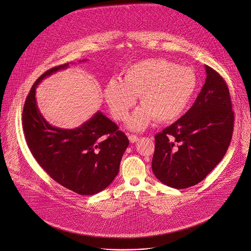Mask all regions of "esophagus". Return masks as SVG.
Segmentation results:
<instances>
[{"label":"esophagus","instance_id":"1","mask_svg":"<svg viewBox=\"0 0 251 251\" xmlns=\"http://www.w3.org/2000/svg\"><path fill=\"white\" fill-rule=\"evenodd\" d=\"M127 136H128V139H129V141H130L131 143H134V142H136V141L138 140V137H137L135 134H129V133H127Z\"/></svg>","mask_w":251,"mask_h":251}]
</instances>
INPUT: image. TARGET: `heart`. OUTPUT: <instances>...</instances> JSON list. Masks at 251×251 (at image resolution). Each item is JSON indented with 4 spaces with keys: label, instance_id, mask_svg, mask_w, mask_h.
<instances>
[{
    "label": "heart",
    "instance_id": "obj_1",
    "mask_svg": "<svg viewBox=\"0 0 251 251\" xmlns=\"http://www.w3.org/2000/svg\"><path fill=\"white\" fill-rule=\"evenodd\" d=\"M198 87L196 73L185 66L162 58L138 61L124 72V80L111 79L103 96L112 116L125 121L139 95L140 103L127 126L143 130L155 119L158 123H171L180 118L189 107Z\"/></svg>",
    "mask_w": 251,
    "mask_h": 251
}]
</instances>
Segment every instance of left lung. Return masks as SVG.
I'll list each match as a JSON object with an SVG mask.
<instances>
[{
  "instance_id": "8db88e82",
  "label": "left lung",
  "mask_w": 251,
  "mask_h": 251,
  "mask_svg": "<svg viewBox=\"0 0 251 251\" xmlns=\"http://www.w3.org/2000/svg\"><path fill=\"white\" fill-rule=\"evenodd\" d=\"M206 82L191 109L155 135L152 171L163 184L185 189L203 181L230 144L234 114L224 78L206 65Z\"/></svg>"
}]
</instances>
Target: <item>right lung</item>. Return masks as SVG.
I'll return each instance as SVG.
<instances>
[{
    "label": "right lung",
    "mask_w": 251,
    "mask_h": 251,
    "mask_svg": "<svg viewBox=\"0 0 251 251\" xmlns=\"http://www.w3.org/2000/svg\"><path fill=\"white\" fill-rule=\"evenodd\" d=\"M68 66L49 69L34 82L24 106L23 128L32 156L50 177L79 195L91 196L106 189L118 175L129 141L101 112L74 129L52 126L43 119L35 89L45 77Z\"/></svg>",
    "instance_id": "add662e5"
}]
</instances>
